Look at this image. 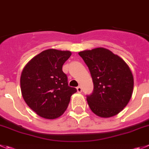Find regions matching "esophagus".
<instances>
[{
    "label": "esophagus",
    "instance_id": "obj_1",
    "mask_svg": "<svg viewBox=\"0 0 149 149\" xmlns=\"http://www.w3.org/2000/svg\"><path fill=\"white\" fill-rule=\"evenodd\" d=\"M77 91L78 93H81L82 92V88L80 87V86H78V87L77 88Z\"/></svg>",
    "mask_w": 149,
    "mask_h": 149
}]
</instances>
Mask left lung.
<instances>
[{
  "instance_id": "8db88e82",
  "label": "left lung",
  "mask_w": 149,
  "mask_h": 149,
  "mask_svg": "<svg viewBox=\"0 0 149 149\" xmlns=\"http://www.w3.org/2000/svg\"><path fill=\"white\" fill-rule=\"evenodd\" d=\"M88 67L93 92L87 97L89 107L102 118L118 114L130 102L134 77L130 66L117 55L104 47L79 52Z\"/></svg>"
}]
</instances>
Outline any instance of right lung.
I'll return each instance as SVG.
<instances>
[{
    "label": "right lung",
    "mask_w": 149,
    "mask_h": 149,
    "mask_svg": "<svg viewBox=\"0 0 149 149\" xmlns=\"http://www.w3.org/2000/svg\"><path fill=\"white\" fill-rule=\"evenodd\" d=\"M72 52L49 49L29 61L20 76L22 96L28 107L38 116L55 119L63 114L71 96L77 92L68 86L67 77L62 71L63 63Z\"/></svg>",
    "instance_id": "obj_1"
}]
</instances>
